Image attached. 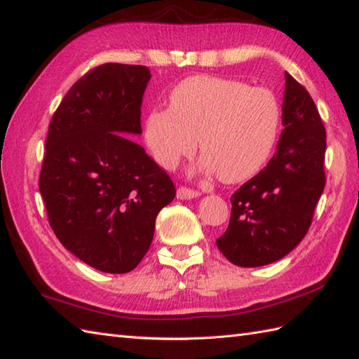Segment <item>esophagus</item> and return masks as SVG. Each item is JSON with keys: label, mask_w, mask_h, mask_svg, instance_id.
Wrapping results in <instances>:
<instances>
[{"label": "esophagus", "mask_w": 359, "mask_h": 359, "mask_svg": "<svg viewBox=\"0 0 359 359\" xmlns=\"http://www.w3.org/2000/svg\"><path fill=\"white\" fill-rule=\"evenodd\" d=\"M201 193L199 191H194V189H189L187 187H180L177 189V199L180 201H189V199H194V197H199Z\"/></svg>", "instance_id": "obj_1"}]
</instances>
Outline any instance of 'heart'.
<instances>
[{"instance_id": "1", "label": "heart", "mask_w": 359, "mask_h": 359, "mask_svg": "<svg viewBox=\"0 0 359 359\" xmlns=\"http://www.w3.org/2000/svg\"><path fill=\"white\" fill-rule=\"evenodd\" d=\"M280 108L266 88L197 75L175 86L170 108H151L143 137L152 158L174 170L194 154L199 139L202 170L219 172L224 182H242L269 162L278 140Z\"/></svg>"}]
</instances>
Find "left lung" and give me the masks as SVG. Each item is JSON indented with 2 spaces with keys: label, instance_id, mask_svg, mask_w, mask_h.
Segmentation results:
<instances>
[{
  "label": "left lung",
  "instance_id": "left-lung-1",
  "mask_svg": "<svg viewBox=\"0 0 359 359\" xmlns=\"http://www.w3.org/2000/svg\"><path fill=\"white\" fill-rule=\"evenodd\" d=\"M276 152L231 196L217 248L234 265L261 266L287 256L307 234L325 187V128L307 89L285 72Z\"/></svg>",
  "mask_w": 359,
  "mask_h": 359
}]
</instances>
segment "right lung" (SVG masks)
<instances>
[{
	"label": "right lung",
	"mask_w": 359,
	"mask_h": 359,
	"mask_svg": "<svg viewBox=\"0 0 359 359\" xmlns=\"http://www.w3.org/2000/svg\"><path fill=\"white\" fill-rule=\"evenodd\" d=\"M147 66L106 63L67 90L49 125L40 193L58 241L104 273L140 264L175 188L126 137L142 134Z\"/></svg>",
	"instance_id": "obj_1"
}]
</instances>
